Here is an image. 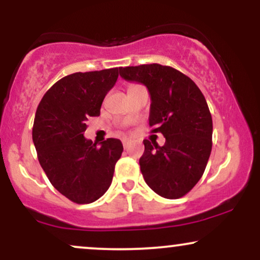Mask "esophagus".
<instances>
[{
    "label": "esophagus",
    "instance_id": "obj_1",
    "mask_svg": "<svg viewBox=\"0 0 260 260\" xmlns=\"http://www.w3.org/2000/svg\"><path fill=\"white\" fill-rule=\"evenodd\" d=\"M123 147H124V149H127L128 147H129V143H131V140L129 139H123Z\"/></svg>",
    "mask_w": 260,
    "mask_h": 260
}]
</instances>
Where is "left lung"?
<instances>
[{
  "mask_svg": "<svg viewBox=\"0 0 260 260\" xmlns=\"http://www.w3.org/2000/svg\"><path fill=\"white\" fill-rule=\"evenodd\" d=\"M120 76L138 82L150 94L149 124L166 142L143 140L139 159L145 182L168 199L186 196L201 180L211 153L213 120L201 89L180 71L159 63L121 67Z\"/></svg>",
  "mask_w": 260,
  "mask_h": 260,
  "instance_id": "obj_1",
  "label": "left lung"
}]
</instances>
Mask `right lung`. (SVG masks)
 <instances>
[{
    "label": "right lung",
    "mask_w": 260,
    "mask_h": 260,
    "mask_svg": "<svg viewBox=\"0 0 260 260\" xmlns=\"http://www.w3.org/2000/svg\"><path fill=\"white\" fill-rule=\"evenodd\" d=\"M120 68L77 72L49 89L39 104L32 142L47 178L66 198L89 204L105 194L123 145L109 138L101 145L84 138L86 121L100 107Z\"/></svg>",
    "instance_id": "add662e5"
}]
</instances>
